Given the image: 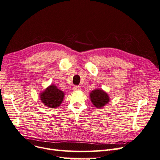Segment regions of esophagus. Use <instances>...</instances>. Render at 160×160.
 Returning <instances> with one entry per match:
<instances>
[{"label":"esophagus","mask_w":160,"mask_h":160,"mask_svg":"<svg viewBox=\"0 0 160 160\" xmlns=\"http://www.w3.org/2000/svg\"><path fill=\"white\" fill-rule=\"evenodd\" d=\"M73 90L74 91H79L81 90V87L80 86H74L73 87Z\"/></svg>","instance_id":"34e87169"}]
</instances>
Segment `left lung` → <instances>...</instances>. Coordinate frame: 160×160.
I'll use <instances>...</instances> for the list:
<instances>
[{
    "label": "left lung",
    "mask_w": 160,
    "mask_h": 160,
    "mask_svg": "<svg viewBox=\"0 0 160 160\" xmlns=\"http://www.w3.org/2000/svg\"><path fill=\"white\" fill-rule=\"evenodd\" d=\"M89 97L92 104L97 108L104 107L110 100L109 95L102 88H96L92 91L89 94Z\"/></svg>",
    "instance_id": "left-lung-1"
}]
</instances>
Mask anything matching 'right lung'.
<instances>
[{
  "instance_id": "obj_1",
  "label": "right lung",
  "mask_w": 160,
  "mask_h": 160,
  "mask_svg": "<svg viewBox=\"0 0 160 160\" xmlns=\"http://www.w3.org/2000/svg\"><path fill=\"white\" fill-rule=\"evenodd\" d=\"M65 97V93L55 85L52 84L40 93L39 97L42 103L49 108L59 107Z\"/></svg>"
}]
</instances>
